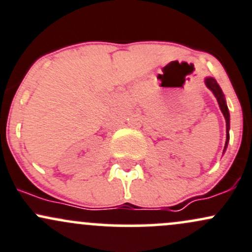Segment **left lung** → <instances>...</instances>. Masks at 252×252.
Returning <instances> with one entry per match:
<instances>
[{"instance_id":"obj_1","label":"left lung","mask_w":252,"mask_h":252,"mask_svg":"<svg viewBox=\"0 0 252 252\" xmlns=\"http://www.w3.org/2000/svg\"><path fill=\"white\" fill-rule=\"evenodd\" d=\"M206 85L207 87L209 88V90L212 91L213 93H214L215 98H217L218 103H219V106H220V110L221 112L223 113V116H225V120H226V130H227V139H226V145H225V148L226 146H227V142H228V139H229V135H228V129H229V112H228V109H227V105H226V101H225V98H223V93L222 91H221L220 86L218 85V82L215 81L213 77H207L206 79Z\"/></svg>"}]
</instances>
